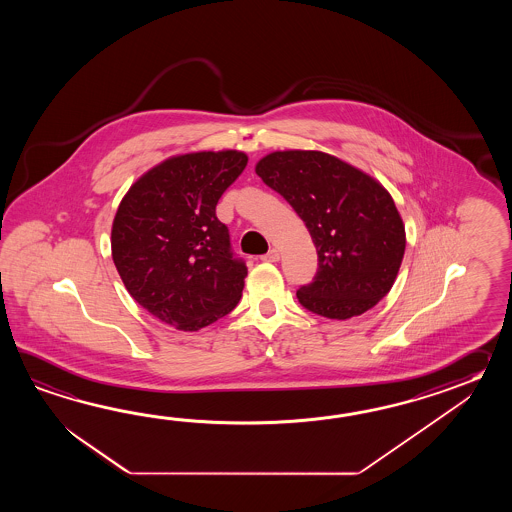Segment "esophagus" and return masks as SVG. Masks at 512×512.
<instances>
[{"label": "esophagus", "instance_id": "obj_1", "mask_svg": "<svg viewBox=\"0 0 512 512\" xmlns=\"http://www.w3.org/2000/svg\"><path fill=\"white\" fill-rule=\"evenodd\" d=\"M261 260L274 263V261L280 260V252L276 251V249H271L267 254H263V256H261Z\"/></svg>", "mask_w": 512, "mask_h": 512}]
</instances>
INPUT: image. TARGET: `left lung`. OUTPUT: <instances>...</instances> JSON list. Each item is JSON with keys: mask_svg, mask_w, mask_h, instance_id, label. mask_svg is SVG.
I'll return each instance as SVG.
<instances>
[{"mask_svg": "<svg viewBox=\"0 0 512 512\" xmlns=\"http://www.w3.org/2000/svg\"><path fill=\"white\" fill-rule=\"evenodd\" d=\"M256 174L287 199L315 243V282L296 291L305 309L346 320L390 293L406 232L390 192L375 177L316 150L267 153Z\"/></svg>", "mask_w": 512, "mask_h": 512, "instance_id": "obj_1", "label": "left lung"}]
</instances>
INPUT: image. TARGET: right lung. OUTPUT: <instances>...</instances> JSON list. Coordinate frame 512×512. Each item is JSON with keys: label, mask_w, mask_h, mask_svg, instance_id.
I'll return each instance as SVG.
<instances>
[{"label": "right lung", "mask_w": 512, "mask_h": 512, "mask_svg": "<svg viewBox=\"0 0 512 512\" xmlns=\"http://www.w3.org/2000/svg\"><path fill=\"white\" fill-rule=\"evenodd\" d=\"M247 161L238 150L174 155L120 201L113 263L133 300L168 326L199 331L240 302L247 267L232 256L216 205Z\"/></svg>", "instance_id": "right-lung-1"}]
</instances>
